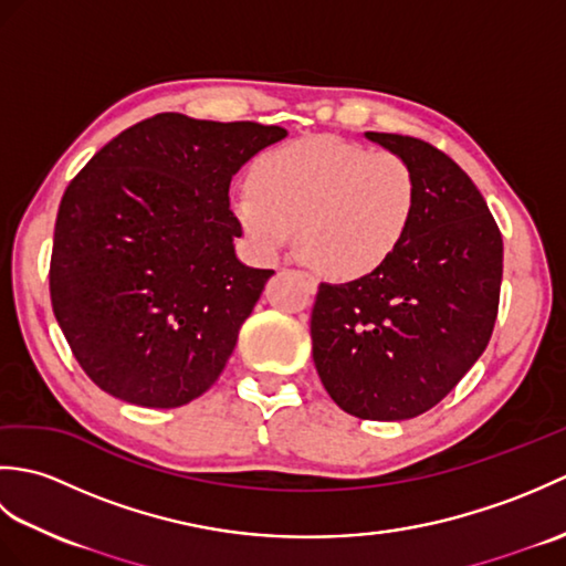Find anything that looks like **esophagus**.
I'll return each instance as SVG.
<instances>
[{
    "instance_id": "34e87169",
    "label": "esophagus",
    "mask_w": 566,
    "mask_h": 566,
    "mask_svg": "<svg viewBox=\"0 0 566 566\" xmlns=\"http://www.w3.org/2000/svg\"><path fill=\"white\" fill-rule=\"evenodd\" d=\"M304 280L311 284V290H314L316 292V286H318V282L314 280V276H311V274H304Z\"/></svg>"
}]
</instances>
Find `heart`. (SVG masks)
Returning <instances> with one entry per match:
<instances>
[{
	"label": "heart",
	"instance_id": "1",
	"mask_svg": "<svg viewBox=\"0 0 566 566\" xmlns=\"http://www.w3.org/2000/svg\"><path fill=\"white\" fill-rule=\"evenodd\" d=\"M418 211L413 167L401 155L333 136L264 153L233 213L262 258H276L298 228L304 258L335 280L377 274L406 243Z\"/></svg>",
	"mask_w": 566,
	"mask_h": 566
}]
</instances>
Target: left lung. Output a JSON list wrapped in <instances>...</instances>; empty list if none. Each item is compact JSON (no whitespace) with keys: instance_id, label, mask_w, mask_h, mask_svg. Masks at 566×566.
Wrapping results in <instances>:
<instances>
[{"instance_id":"obj_1","label":"left lung","mask_w":566,"mask_h":566,"mask_svg":"<svg viewBox=\"0 0 566 566\" xmlns=\"http://www.w3.org/2000/svg\"><path fill=\"white\" fill-rule=\"evenodd\" d=\"M365 136L413 167L416 221L377 274L318 286L314 363L345 413L408 420L440 403L486 350L503 240L482 191L442 150L411 136Z\"/></svg>"}]
</instances>
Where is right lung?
Returning <instances> with one entry per match:
<instances>
[{"label": "right lung", "mask_w": 566, "mask_h": 566, "mask_svg": "<svg viewBox=\"0 0 566 566\" xmlns=\"http://www.w3.org/2000/svg\"><path fill=\"white\" fill-rule=\"evenodd\" d=\"M280 126L158 114L82 167L57 209L51 302L80 367L106 394L177 408L219 379L272 270L233 240V175Z\"/></svg>", "instance_id": "add662e5"}]
</instances>
